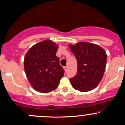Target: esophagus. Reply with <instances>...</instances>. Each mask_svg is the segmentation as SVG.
Returning <instances> with one entry per match:
<instances>
[{"mask_svg":"<svg viewBox=\"0 0 125 125\" xmlns=\"http://www.w3.org/2000/svg\"><path fill=\"white\" fill-rule=\"evenodd\" d=\"M64 71H65L66 72H67V71H68V67H67V66H66L64 67Z\"/></svg>","mask_w":125,"mask_h":125,"instance_id":"esophagus-1","label":"esophagus"}]
</instances>
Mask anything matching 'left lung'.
Returning a JSON list of instances; mask_svg holds the SVG:
<instances>
[{
	"instance_id": "left-lung-1",
	"label": "left lung",
	"mask_w": 125,
	"mask_h": 125,
	"mask_svg": "<svg viewBox=\"0 0 125 125\" xmlns=\"http://www.w3.org/2000/svg\"><path fill=\"white\" fill-rule=\"evenodd\" d=\"M69 46L77 63V73L70 79L72 86L82 92L94 89L102 80L105 71V51L97 44L87 42L69 44Z\"/></svg>"
}]
</instances>
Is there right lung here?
Returning a JSON list of instances; mask_svg holds the SVG:
<instances>
[{"instance_id":"right-lung-1","label":"right lung","mask_w":125,"mask_h":125,"mask_svg":"<svg viewBox=\"0 0 125 125\" xmlns=\"http://www.w3.org/2000/svg\"><path fill=\"white\" fill-rule=\"evenodd\" d=\"M58 46L49 40L33 46L26 54L24 66L26 76L34 89L48 93L57 88L64 71L56 55Z\"/></svg>"}]
</instances>
